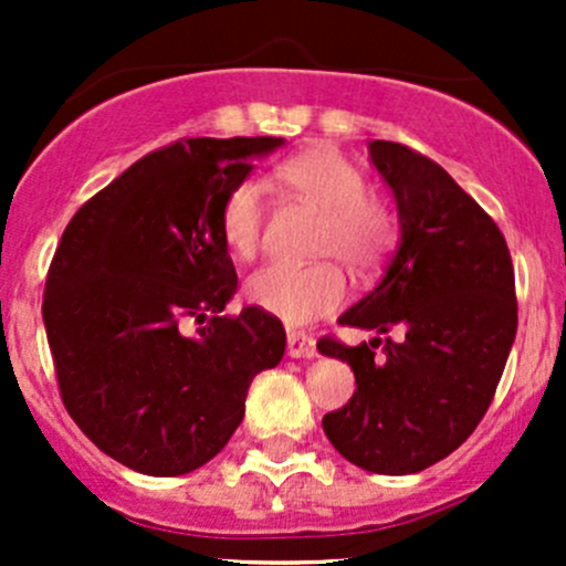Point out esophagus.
<instances>
[{
  "mask_svg": "<svg viewBox=\"0 0 566 566\" xmlns=\"http://www.w3.org/2000/svg\"><path fill=\"white\" fill-rule=\"evenodd\" d=\"M287 353L293 358H312L317 356L315 336L306 331H287Z\"/></svg>",
  "mask_w": 566,
  "mask_h": 566,
  "instance_id": "1",
  "label": "esophagus"
}]
</instances>
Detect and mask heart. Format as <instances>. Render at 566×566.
<instances>
[{
	"label": "heart",
	"instance_id": "1",
	"mask_svg": "<svg viewBox=\"0 0 566 566\" xmlns=\"http://www.w3.org/2000/svg\"><path fill=\"white\" fill-rule=\"evenodd\" d=\"M276 180L293 197L323 210L315 254L336 256L353 273H373L397 247V216L380 197L367 191L361 169L334 147H310L276 167ZM221 235L243 260L260 251L265 230V199L254 177L235 182L219 210ZM345 273L334 262L290 265L271 262L247 279V298L256 310L284 319L310 323L345 301Z\"/></svg>",
	"mask_w": 566,
	"mask_h": 566
}]
</instances>
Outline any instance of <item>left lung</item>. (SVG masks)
Here are the masks:
<instances>
[{
  "mask_svg": "<svg viewBox=\"0 0 566 566\" xmlns=\"http://www.w3.org/2000/svg\"><path fill=\"white\" fill-rule=\"evenodd\" d=\"M369 156L397 197L402 241L378 287L339 317L384 336L317 342L356 375L323 430L353 465L402 476L449 458L488 413L517 334L515 268L504 232L441 164L384 139Z\"/></svg>",
  "mask_w": 566,
  "mask_h": 566,
  "instance_id": "left-lung-1",
  "label": "left lung"
}]
</instances>
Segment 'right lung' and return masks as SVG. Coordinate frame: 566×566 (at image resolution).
I'll return each mask as SVG.
<instances>
[{
	"instance_id": "add662e5",
	"label": "right lung",
	"mask_w": 566,
	"mask_h": 566,
	"mask_svg": "<svg viewBox=\"0 0 566 566\" xmlns=\"http://www.w3.org/2000/svg\"><path fill=\"white\" fill-rule=\"evenodd\" d=\"M279 145L197 136L158 147L62 232L43 293L62 405L134 471L180 476L213 460L254 375L282 361V319L256 306L221 315L238 273L219 224L227 191Z\"/></svg>"
}]
</instances>
